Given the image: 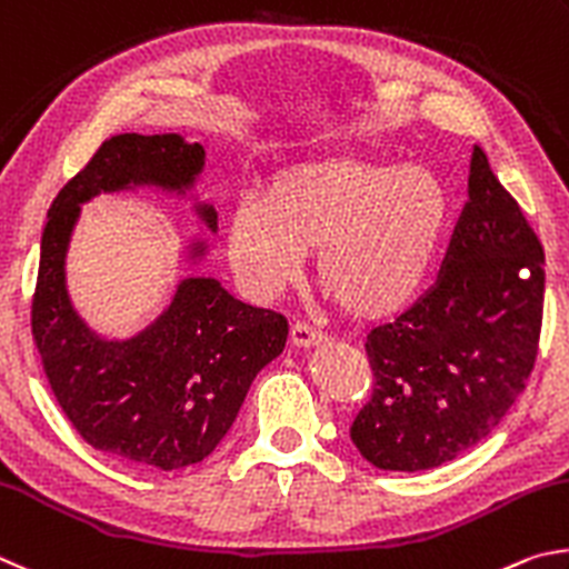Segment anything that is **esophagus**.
<instances>
[{
  "mask_svg": "<svg viewBox=\"0 0 569 569\" xmlns=\"http://www.w3.org/2000/svg\"><path fill=\"white\" fill-rule=\"evenodd\" d=\"M322 340H325V335L312 330L310 325H305V322L292 325V330H290L292 347H300V350H310V347L322 345Z\"/></svg>",
  "mask_w": 569,
  "mask_h": 569,
  "instance_id": "obj_1",
  "label": "esophagus"
}]
</instances>
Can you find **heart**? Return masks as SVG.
<instances>
[{
	"label": "heart",
	"mask_w": 569,
	"mask_h": 569,
	"mask_svg": "<svg viewBox=\"0 0 569 569\" xmlns=\"http://www.w3.org/2000/svg\"><path fill=\"white\" fill-rule=\"evenodd\" d=\"M450 197L430 167L332 154L287 164L227 217V259L249 295L269 300L315 277L357 320L405 310L440 252Z\"/></svg>",
	"instance_id": "obj_1"
}]
</instances>
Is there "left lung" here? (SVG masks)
<instances>
[{"label":"left lung","instance_id":"left-lung-1","mask_svg":"<svg viewBox=\"0 0 569 569\" xmlns=\"http://www.w3.org/2000/svg\"><path fill=\"white\" fill-rule=\"evenodd\" d=\"M467 197L437 282L367 335L375 387L350 437L380 470H432L482 442L535 367L545 252L477 144Z\"/></svg>","mask_w":569,"mask_h":569}]
</instances>
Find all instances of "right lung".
Masks as SVG:
<instances>
[{
	"label": "right lung",
	"mask_w": 569,
	"mask_h": 569,
	"mask_svg": "<svg viewBox=\"0 0 569 569\" xmlns=\"http://www.w3.org/2000/svg\"><path fill=\"white\" fill-rule=\"evenodd\" d=\"M204 147L182 134H117L62 187L47 212L32 302V335L52 392L94 450L117 460L179 470L202 462L232 427L249 385L287 342V320L239 302L214 277L179 279L144 330L117 340L94 332L69 300L67 252L82 204L97 194L159 189L192 194ZM194 214L217 232L212 204ZM204 239L184 249L202 262Z\"/></svg>",
	"instance_id": "1"
}]
</instances>
